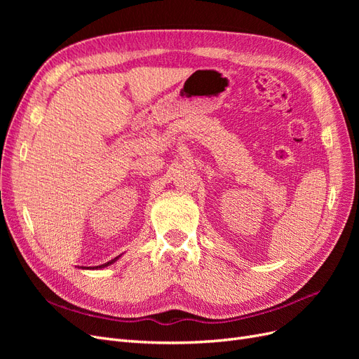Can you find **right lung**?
<instances>
[{"label":"right lung","instance_id":"1","mask_svg":"<svg viewBox=\"0 0 359 359\" xmlns=\"http://www.w3.org/2000/svg\"><path fill=\"white\" fill-rule=\"evenodd\" d=\"M118 257H115V259H112V260H109V262H106V264H103V265H99V266H95V269H99V268H104V266H107V265H111V264H114L115 260H116ZM83 268V266H82ZM86 268V266H85Z\"/></svg>","mask_w":359,"mask_h":359}]
</instances>
